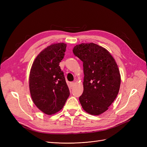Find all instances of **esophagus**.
Masks as SVG:
<instances>
[{"label":"esophagus","instance_id":"esophagus-1","mask_svg":"<svg viewBox=\"0 0 147 147\" xmlns=\"http://www.w3.org/2000/svg\"><path fill=\"white\" fill-rule=\"evenodd\" d=\"M74 84H75L74 82H70V83H69V86H70V88H72L74 86Z\"/></svg>","mask_w":147,"mask_h":147}]
</instances>
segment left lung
<instances>
[{"label": "left lung", "mask_w": 147, "mask_h": 147, "mask_svg": "<svg viewBox=\"0 0 147 147\" xmlns=\"http://www.w3.org/2000/svg\"><path fill=\"white\" fill-rule=\"evenodd\" d=\"M73 53L83 66V92L80 102L87 113L102 114L119 92L121 77L116 62L106 49L93 43L75 46Z\"/></svg>", "instance_id": "8db88e82"}]
</instances>
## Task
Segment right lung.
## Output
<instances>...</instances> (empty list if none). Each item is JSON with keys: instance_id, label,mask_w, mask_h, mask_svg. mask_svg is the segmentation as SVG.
<instances>
[{"instance_id": "add662e5", "label": "right lung", "mask_w": 147, "mask_h": 147, "mask_svg": "<svg viewBox=\"0 0 147 147\" xmlns=\"http://www.w3.org/2000/svg\"><path fill=\"white\" fill-rule=\"evenodd\" d=\"M67 45L55 43L46 48L35 58L29 75V89L35 105L47 115L63 107L70 95L59 63L64 58Z\"/></svg>"}]
</instances>
